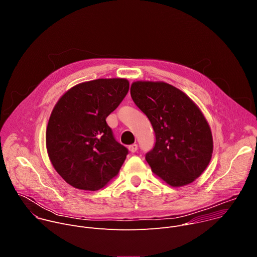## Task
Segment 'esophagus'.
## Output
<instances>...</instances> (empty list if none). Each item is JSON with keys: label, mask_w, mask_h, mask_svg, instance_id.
Masks as SVG:
<instances>
[{"label": "esophagus", "mask_w": 257, "mask_h": 257, "mask_svg": "<svg viewBox=\"0 0 257 257\" xmlns=\"http://www.w3.org/2000/svg\"><path fill=\"white\" fill-rule=\"evenodd\" d=\"M128 149H129V151H130L132 154H133V153H136V151H137V149H138V145H137L136 143L131 144V145L128 146Z\"/></svg>", "instance_id": "1"}]
</instances>
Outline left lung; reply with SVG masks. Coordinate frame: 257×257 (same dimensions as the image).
<instances>
[{"mask_svg": "<svg viewBox=\"0 0 257 257\" xmlns=\"http://www.w3.org/2000/svg\"><path fill=\"white\" fill-rule=\"evenodd\" d=\"M130 93L156 134L155 146L145 155L153 172L174 187L193 182L209 164L213 149L200 109L184 92L165 82L137 81Z\"/></svg>", "mask_w": 257, "mask_h": 257, "instance_id": "1", "label": "left lung"}]
</instances>
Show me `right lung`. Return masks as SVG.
Wrapping results in <instances>:
<instances>
[{
  "instance_id": "right-lung-1",
  "label": "right lung",
  "mask_w": 257,
  "mask_h": 257,
  "mask_svg": "<svg viewBox=\"0 0 257 257\" xmlns=\"http://www.w3.org/2000/svg\"><path fill=\"white\" fill-rule=\"evenodd\" d=\"M128 90L126 79H96L72 87L55 105L47 150L54 168L71 186L95 191L118 174L129 152L115 139L105 119Z\"/></svg>"
}]
</instances>
